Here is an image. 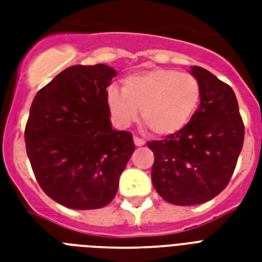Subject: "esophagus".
<instances>
[{"label":"esophagus","mask_w":262,"mask_h":262,"mask_svg":"<svg viewBox=\"0 0 262 262\" xmlns=\"http://www.w3.org/2000/svg\"><path fill=\"white\" fill-rule=\"evenodd\" d=\"M135 144L137 145V147H141V145H144L145 144V141H144L143 139H140V137H137V136H135Z\"/></svg>","instance_id":"34e87169"}]
</instances>
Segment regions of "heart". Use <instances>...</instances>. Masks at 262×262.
<instances>
[{
    "mask_svg": "<svg viewBox=\"0 0 262 262\" xmlns=\"http://www.w3.org/2000/svg\"><path fill=\"white\" fill-rule=\"evenodd\" d=\"M201 100L197 77L174 69H149L126 76L122 91L107 90V108L115 125L129 126L139 117L159 136L175 135L193 118Z\"/></svg>",
    "mask_w": 262,
    "mask_h": 262,
    "instance_id": "obj_1",
    "label": "heart"
}]
</instances>
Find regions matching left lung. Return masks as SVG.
I'll list each match as a JSON object with an SVG mask.
<instances>
[{"mask_svg": "<svg viewBox=\"0 0 262 262\" xmlns=\"http://www.w3.org/2000/svg\"><path fill=\"white\" fill-rule=\"evenodd\" d=\"M201 100L182 130L148 141L155 156L152 183L174 205L207 203L227 186L242 151L245 126L232 88L211 72L191 68Z\"/></svg>", "mask_w": 262, "mask_h": 262, "instance_id": "left-lung-1", "label": "left lung"}]
</instances>
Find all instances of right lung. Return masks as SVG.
<instances>
[{
  "label": "right lung",
  "mask_w": 262,
  "mask_h": 262,
  "mask_svg": "<svg viewBox=\"0 0 262 262\" xmlns=\"http://www.w3.org/2000/svg\"><path fill=\"white\" fill-rule=\"evenodd\" d=\"M115 76L103 63L75 65L32 100L24 132L27 155L42 190L63 207L110 204L135 151L130 132L111 127L106 88Z\"/></svg>",
  "instance_id": "obj_1"
}]
</instances>
